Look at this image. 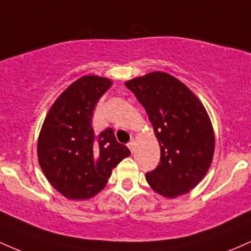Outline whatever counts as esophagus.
<instances>
[{
  "instance_id": "34e87169",
  "label": "esophagus",
  "mask_w": 251,
  "mask_h": 251,
  "mask_svg": "<svg viewBox=\"0 0 251 251\" xmlns=\"http://www.w3.org/2000/svg\"><path fill=\"white\" fill-rule=\"evenodd\" d=\"M127 146H128V149L131 150V152H133L134 151V148H135V140L134 139L131 140V142L127 144Z\"/></svg>"
}]
</instances>
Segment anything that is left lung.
<instances>
[{
  "instance_id": "8db88e82",
  "label": "left lung",
  "mask_w": 251,
  "mask_h": 251,
  "mask_svg": "<svg viewBox=\"0 0 251 251\" xmlns=\"http://www.w3.org/2000/svg\"><path fill=\"white\" fill-rule=\"evenodd\" d=\"M145 108L160 146V162L145 175L158 195L176 198L196 188L208 174L215 132L201 101L185 83L165 72L125 82Z\"/></svg>"
}]
</instances>
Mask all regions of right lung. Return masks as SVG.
<instances>
[{"mask_svg": "<svg viewBox=\"0 0 251 251\" xmlns=\"http://www.w3.org/2000/svg\"><path fill=\"white\" fill-rule=\"evenodd\" d=\"M99 75L79 77L57 97L43 120L37 160L50 184L72 201L89 200L107 184L112 170L131 151L112 128L96 133L92 114L112 86Z\"/></svg>", "mask_w": 251, "mask_h": 251, "instance_id": "add662e5", "label": "right lung"}]
</instances>
